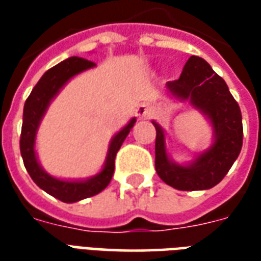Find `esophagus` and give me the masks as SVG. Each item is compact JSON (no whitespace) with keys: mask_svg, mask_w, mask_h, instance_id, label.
Wrapping results in <instances>:
<instances>
[{"mask_svg":"<svg viewBox=\"0 0 261 261\" xmlns=\"http://www.w3.org/2000/svg\"><path fill=\"white\" fill-rule=\"evenodd\" d=\"M136 114L140 119H147V117H151L153 114V108L151 105H148V103H141L136 109Z\"/></svg>","mask_w":261,"mask_h":261,"instance_id":"esophagus-1","label":"esophagus"}]
</instances>
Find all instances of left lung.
<instances>
[{"instance_id": "obj_1", "label": "left lung", "mask_w": 261, "mask_h": 261, "mask_svg": "<svg viewBox=\"0 0 261 261\" xmlns=\"http://www.w3.org/2000/svg\"><path fill=\"white\" fill-rule=\"evenodd\" d=\"M166 89L180 100H189L211 121L214 142L192 164L177 165L168 158L164 128L156 130L155 169L162 180L183 192L207 190L217 186L239 156L243 142V125L239 105L228 85L201 57L187 60L180 78L166 84Z\"/></svg>"}]
</instances>
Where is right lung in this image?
<instances>
[{"instance_id": "add662e5", "label": "right lung", "mask_w": 261, "mask_h": 261, "mask_svg": "<svg viewBox=\"0 0 261 261\" xmlns=\"http://www.w3.org/2000/svg\"><path fill=\"white\" fill-rule=\"evenodd\" d=\"M92 67H95V63L81 57H69L61 61L60 64L54 65L53 68L46 71L39 80L29 97L26 99L25 108H23V123H22L19 144L20 155L23 159L26 170L31 175L32 180L42 190L64 202H75L88 197L96 196L97 193H100L108 187L114 172L116 153L121 147L125 137L128 136L130 130L136 124V119H131L130 123L112 138L103 169L97 175L92 176L86 180H61L43 170L35 152L36 133L43 116L60 89L74 75Z\"/></svg>"}]
</instances>
